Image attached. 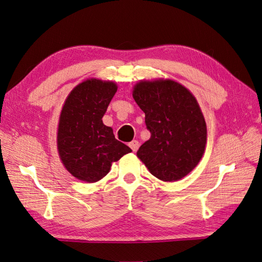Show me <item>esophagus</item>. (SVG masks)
I'll use <instances>...</instances> for the list:
<instances>
[{
  "label": "esophagus",
  "instance_id": "esophagus-1",
  "mask_svg": "<svg viewBox=\"0 0 262 262\" xmlns=\"http://www.w3.org/2000/svg\"><path fill=\"white\" fill-rule=\"evenodd\" d=\"M139 145L140 144H139V142L137 140H133L132 142H130V143H129V146L133 150V152H137L138 148H139Z\"/></svg>",
  "mask_w": 262,
  "mask_h": 262
}]
</instances>
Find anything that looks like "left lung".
I'll use <instances>...</instances> for the list:
<instances>
[{
    "label": "left lung",
    "instance_id": "8db88e82",
    "mask_svg": "<svg viewBox=\"0 0 262 262\" xmlns=\"http://www.w3.org/2000/svg\"><path fill=\"white\" fill-rule=\"evenodd\" d=\"M132 95L150 132L138 157L163 181L187 176L200 162L207 143V124L193 95L170 80L140 82Z\"/></svg>",
    "mask_w": 262,
    "mask_h": 262
}]
</instances>
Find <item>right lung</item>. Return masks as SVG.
Listing matches in <instances>:
<instances>
[{
  "instance_id": "obj_1",
  "label": "right lung",
  "mask_w": 262,
  "mask_h": 262,
  "mask_svg": "<svg viewBox=\"0 0 262 262\" xmlns=\"http://www.w3.org/2000/svg\"><path fill=\"white\" fill-rule=\"evenodd\" d=\"M116 92L117 85L113 82L85 81L71 92L62 108L59 155L64 167L77 179L98 181L109 172L113 162L131 152L101 120Z\"/></svg>"
}]
</instances>
